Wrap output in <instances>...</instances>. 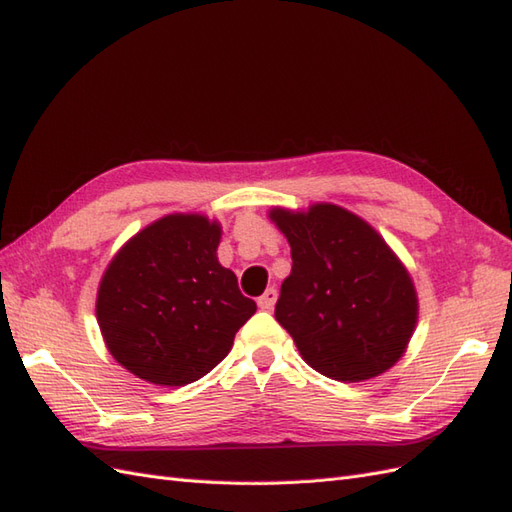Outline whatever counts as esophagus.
Returning <instances> with one entry per match:
<instances>
[{
  "label": "esophagus",
  "instance_id": "34e87169",
  "mask_svg": "<svg viewBox=\"0 0 512 512\" xmlns=\"http://www.w3.org/2000/svg\"><path fill=\"white\" fill-rule=\"evenodd\" d=\"M276 299H278V291L276 289H267L263 295L258 297V306L263 308V310H271L273 304H276Z\"/></svg>",
  "mask_w": 512,
  "mask_h": 512
}]
</instances>
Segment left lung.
<instances>
[{
    "label": "left lung",
    "instance_id": "8db88e82",
    "mask_svg": "<svg viewBox=\"0 0 512 512\" xmlns=\"http://www.w3.org/2000/svg\"><path fill=\"white\" fill-rule=\"evenodd\" d=\"M291 245L276 319L315 371L363 382L391 369L417 326V293L406 267L367 221L334 204L306 213L271 208Z\"/></svg>",
    "mask_w": 512,
    "mask_h": 512
}]
</instances>
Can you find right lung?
<instances>
[{
	"label": "right lung",
	"mask_w": 512,
	"mask_h": 512,
	"mask_svg": "<svg viewBox=\"0 0 512 512\" xmlns=\"http://www.w3.org/2000/svg\"><path fill=\"white\" fill-rule=\"evenodd\" d=\"M221 226L204 215H167L123 245L97 291L108 352L158 386L199 380L228 356L256 313L236 276L219 265Z\"/></svg>",
	"instance_id": "1"
}]
</instances>
